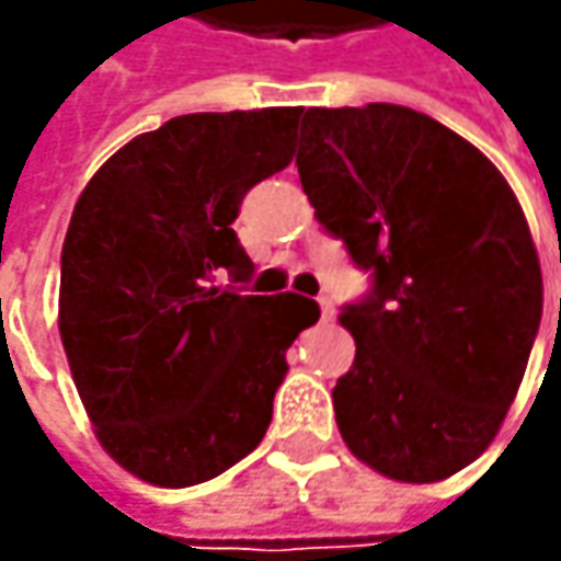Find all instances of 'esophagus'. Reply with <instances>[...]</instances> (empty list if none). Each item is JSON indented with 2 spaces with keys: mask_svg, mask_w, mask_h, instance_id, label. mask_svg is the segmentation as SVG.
<instances>
[{
  "mask_svg": "<svg viewBox=\"0 0 561 561\" xmlns=\"http://www.w3.org/2000/svg\"><path fill=\"white\" fill-rule=\"evenodd\" d=\"M318 306H321V318H324V321H334L336 309H334V299H331V296H318Z\"/></svg>",
  "mask_w": 561,
  "mask_h": 561,
  "instance_id": "obj_1",
  "label": "esophagus"
}]
</instances>
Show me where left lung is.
I'll list each match as a JSON object with an SVG mask.
<instances>
[{"label":"left lung","instance_id":"obj_1","mask_svg":"<svg viewBox=\"0 0 561 561\" xmlns=\"http://www.w3.org/2000/svg\"><path fill=\"white\" fill-rule=\"evenodd\" d=\"M299 181L371 293L340 324L356 362L334 387L358 462L434 484L493 443L543 314L525 211L478 146L415 108H309ZM561 309V302H559Z\"/></svg>","mask_w":561,"mask_h":561}]
</instances>
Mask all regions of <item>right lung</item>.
Returning a JSON list of instances; mask_svg holds the SVG:
<instances>
[{"mask_svg": "<svg viewBox=\"0 0 561 561\" xmlns=\"http://www.w3.org/2000/svg\"><path fill=\"white\" fill-rule=\"evenodd\" d=\"M302 108L196 112L140 134L83 186L61 247L58 331L102 449L156 486H193L271 424L287 350L318 321L296 293L243 296L240 203L293 162Z\"/></svg>", "mask_w": 561, "mask_h": 561, "instance_id": "right-lung-1", "label": "right lung"}]
</instances>
